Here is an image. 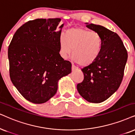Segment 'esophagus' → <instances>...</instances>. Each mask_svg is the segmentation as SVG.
<instances>
[{"mask_svg":"<svg viewBox=\"0 0 135 135\" xmlns=\"http://www.w3.org/2000/svg\"><path fill=\"white\" fill-rule=\"evenodd\" d=\"M71 70H72V71H75V70H78V69L75 66L72 65H71Z\"/></svg>","mask_w":135,"mask_h":135,"instance_id":"obj_1","label":"esophagus"}]
</instances>
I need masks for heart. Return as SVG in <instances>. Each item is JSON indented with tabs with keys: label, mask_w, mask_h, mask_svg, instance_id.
<instances>
[{
	"label": "heart",
	"mask_w": 135,
	"mask_h": 135,
	"mask_svg": "<svg viewBox=\"0 0 135 135\" xmlns=\"http://www.w3.org/2000/svg\"><path fill=\"white\" fill-rule=\"evenodd\" d=\"M102 46L101 36L96 32L85 28H70L59 38V51L62 57L66 59L72 50L73 61L81 66L94 63L101 54Z\"/></svg>",
	"instance_id": "obj_1"
}]
</instances>
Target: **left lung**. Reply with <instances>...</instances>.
<instances>
[{"mask_svg":"<svg viewBox=\"0 0 135 135\" xmlns=\"http://www.w3.org/2000/svg\"><path fill=\"white\" fill-rule=\"evenodd\" d=\"M103 40L102 52L94 63L81 69L84 79L76 86L79 94L91 103L107 100L122 83L128 54L117 33L102 25L85 23Z\"/></svg>","mask_w":135,"mask_h":135,"instance_id":"left-lung-1","label":"left lung"}]
</instances>
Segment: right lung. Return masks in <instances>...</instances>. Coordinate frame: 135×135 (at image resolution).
<instances>
[{
    "mask_svg": "<svg viewBox=\"0 0 135 135\" xmlns=\"http://www.w3.org/2000/svg\"><path fill=\"white\" fill-rule=\"evenodd\" d=\"M61 19L30 20L15 32L8 46L10 77L19 93L32 103L47 102L58 81L71 72V64L59 52Z\"/></svg>",
    "mask_w": 135,
    "mask_h": 135,
    "instance_id": "1",
    "label": "right lung"
}]
</instances>
